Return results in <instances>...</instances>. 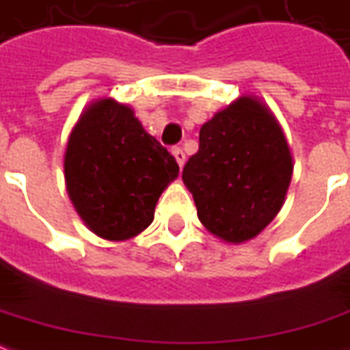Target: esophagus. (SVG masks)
<instances>
[{
  "mask_svg": "<svg viewBox=\"0 0 350 350\" xmlns=\"http://www.w3.org/2000/svg\"><path fill=\"white\" fill-rule=\"evenodd\" d=\"M173 158L177 159L179 167H183V165H185V161H187V156H185V152H183L180 148H173Z\"/></svg>",
  "mask_w": 350,
  "mask_h": 350,
  "instance_id": "obj_1",
  "label": "esophagus"
}]
</instances>
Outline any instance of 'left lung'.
<instances>
[{"mask_svg": "<svg viewBox=\"0 0 350 350\" xmlns=\"http://www.w3.org/2000/svg\"><path fill=\"white\" fill-rule=\"evenodd\" d=\"M293 156L268 105L243 94L200 126L198 152L183 170L202 225L224 243L260 235L289 191Z\"/></svg>", "mask_w": 350, "mask_h": 350, "instance_id": "8db88e82", "label": "left lung"}]
</instances>
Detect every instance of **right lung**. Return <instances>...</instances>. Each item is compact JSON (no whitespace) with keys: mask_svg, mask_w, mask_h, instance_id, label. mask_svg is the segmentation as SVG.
Returning a JSON list of instances; mask_svg holds the SVG:
<instances>
[{"mask_svg":"<svg viewBox=\"0 0 350 350\" xmlns=\"http://www.w3.org/2000/svg\"><path fill=\"white\" fill-rule=\"evenodd\" d=\"M65 185L77 213L94 235L126 241L154 221L161 192L179 165L144 131L133 107L113 98L88 105L65 148Z\"/></svg>","mask_w":350,"mask_h":350,"instance_id":"obj_1","label":"right lung"}]
</instances>
